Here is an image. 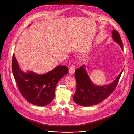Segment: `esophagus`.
Wrapping results in <instances>:
<instances>
[{
	"label": "esophagus",
	"instance_id": "obj_1",
	"mask_svg": "<svg viewBox=\"0 0 134 134\" xmlns=\"http://www.w3.org/2000/svg\"><path fill=\"white\" fill-rule=\"evenodd\" d=\"M75 71V67L74 66H72L70 67V68L69 69V73L70 75H72L74 74Z\"/></svg>",
	"mask_w": 134,
	"mask_h": 134
}]
</instances>
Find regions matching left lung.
I'll return each instance as SVG.
<instances>
[{"instance_id":"obj_1","label":"left lung","mask_w":134,"mask_h":134,"mask_svg":"<svg viewBox=\"0 0 134 134\" xmlns=\"http://www.w3.org/2000/svg\"><path fill=\"white\" fill-rule=\"evenodd\" d=\"M112 38L123 50L121 37L116 30H113L112 31ZM123 70L124 69L112 83L100 86L94 84L92 82L86 70L85 66L82 65L75 72L77 86L73 97L74 101L76 104L84 107L96 105L102 102L116 88Z\"/></svg>"}]
</instances>
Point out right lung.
<instances>
[{
    "instance_id": "obj_1",
    "label": "right lung",
    "mask_w": 134,
    "mask_h": 134,
    "mask_svg": "<svg viewBox=\"0 0 134 134\" xmlns=\"http://www.w3.org/2000/svg\"><path fill=\"white\" fill-rule=\"evenodd\" d=\"M12 71L18 88L29 102L37 106L50 104L55 97L56 85L59 81L68 74V68L57 66L44 74L33 71H23L19 66L15 54L12 63Z\"/></svg>"
}]
</instances>
